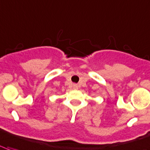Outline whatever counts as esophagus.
<instances>
[{
    "mask_svg": "<svg viewBox=\"0 0 150 150\" xmlns=\"http://www.w3.org/2000/svg\"><path fill=\"white\" fill-rule=\"evenodd\" d=\"M72 87H73V89H74V90H77V89H78V86L76 85V84H73Z\"/></svg>",
    "mask_w": 150,
    "mask_h": 150,
    "instance_id": "esophagus-1",
    "label": "esophagus"
}]
</instances>
